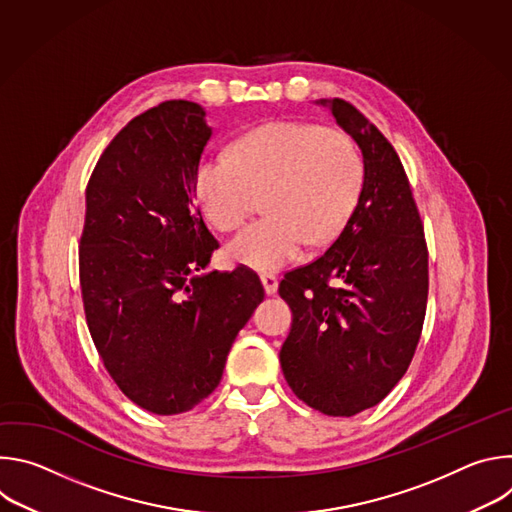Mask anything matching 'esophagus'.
Instances as JSON below:
<instances>
[{
    "label": "esophagus",
    "instance_id": "34e87169",
    "mask_svg": "<svg viewBox=\"0 0 512 512\" xmlns=\"http://www.w3.org/2000/svg\"><path fill=\"white\" fill-rule=\"evenodd\" d=\"M261 283H263V289H265L267 296H273L277 291V277L273 273H263Z\"/></svg>",
    "mask_w": 512,
    "mask_h": 512
}]
</instances>
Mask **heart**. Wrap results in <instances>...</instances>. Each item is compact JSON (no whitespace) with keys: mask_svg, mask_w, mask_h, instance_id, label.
<instances>
[{"mask_svg":"<svg viewBox=\"0 0 512 512\" xmlns=\"http://www.w3.org/2000/svg\"><path fill=\"white\" fill-rule=\"evenodd\" d=\"M362 162L340 129L308 121H275L243 135L231 156H206L196 168V194L218 231H235L257 208L269 212L227 247L233 261L273 271L304 245L332 241L356 204Z\"/></svg>","mask_w":512,"mask_h":512,"instance_id":"1","label":"heart"}]
</instances>
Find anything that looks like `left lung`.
Masks as SVG:
<instances>
[{"label": "left lung", "mask_w": 512, "mask_h": 512, "mask_svg": "<svg viewBox=\"0 0 512 512\" xmlns=\"http://www.w3.org/2000/svg\"><path fill=\"white\" fill-rule=\"evenodd\" d=\"M316 103L358 143L364 174L336 241L279 283L294 314L279 360L298 399L350 417L381 403L409 369L427 308V245L389 139L344 99Z\"/></svg>", "instance_id": "left-lung-1"}]
</instances>
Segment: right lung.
<instances>
[{
  "mask_svg": "<svg viewBox=\"0 0 512 512\" xmlns=\"http://www.w3.org/2000/svg\"><path fill=\"white\" fill-rule=\"evenodd\" d=\"M210 137L198 103L164 101L111 139L87 184V326L123 395L156 415L190 411L218 387L265 298L247 267L204 273L218 241L194 204V176Z\"/></svg>",
  "mask_w": 512,
  "mask_h": 512,
  "instance_id": "1",
  "label": "right lung"
}]
</instances>
